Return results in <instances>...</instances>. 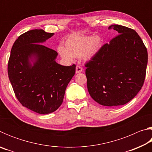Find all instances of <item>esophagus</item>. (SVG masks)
Instances as JSON below:
<instances>
[{
    "instance_id": "34e87169",
    "label": "esophagus",
    "mask_w": 152,
    "mask_h": 152,
    "mask_svg": "<svg viewBox=\"0 0 152 152\" xmlns=\"http://www.w3.org/2000/svg\"><path fill=\"white\" fill-rule=\"evenodd\" d=\"M82 70H83V69H82V68L81 66H77L76 67V72L77 74L82 72Z\"/></svg>"
}]
</instances>
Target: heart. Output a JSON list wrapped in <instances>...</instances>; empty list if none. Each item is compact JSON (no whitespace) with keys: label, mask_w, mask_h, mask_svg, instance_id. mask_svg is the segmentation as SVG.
Returning <instances> with one entry per match:
<instances>
[{"label":"heart","mask_w":152,"mask_h":152,"mask_svg":"<svg viewBox=\"0 0 152 152\" xmlns=\"http://www.w3.org/2000/svg\"><path fill=\"white\" fill-rule=\"evenodd\" d=\"M102 45V39L99 36L73 35L66 39L65 47L59 46L58 51L61 58L66 61L81 57L88 60L96 54Z\"/></svg>","instance_id":"b5f03b06"}]
</instances>
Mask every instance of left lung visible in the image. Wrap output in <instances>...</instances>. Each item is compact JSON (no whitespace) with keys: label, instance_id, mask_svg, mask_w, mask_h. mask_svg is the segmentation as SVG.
Instances as JSON below:
<instances>
[{"label":"left lung","instance_id":"obj_1","mask_svg":"<svg viewBox=\"0 0 152 152\" xmlns=\"http://www.w3.org/2000/svg\"><path fill=\"white\" fill-rule=\"evenodd\" d=\"M111 29L119 35L85 64L90 95L107 107L125 104L137 95L148 64L147 48L135 30L119 25H110Z\"/></svg>","mask_w":152,"mask_h":152}]
</instances>
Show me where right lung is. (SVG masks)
<instances>
[{
  "instance_id": "right-lung-1",
  "label": "right lung",
  "mask_w": 152,
  "mask_h": 152,
  "mask_svg": "<svg viewBox=\"0 0 152 152\" xmlns=\"http://www.w3.org/2000/svg\"><path fill=\"white\" fill-rule=\"evenodd\" d=\"M53 35L43 29L23 33L12 45L8 62L9 78L18 101L39 114L53 113L60 107L76 72L75 64H58V53L41 44ZM31 56L36 58L33 66L29 62Z\"/></svg>"
}]
</instances>
